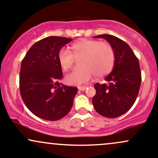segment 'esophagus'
Instances as JSON below:
<instances>
[{"instance_id": "obj_1", "label": "esophagus", "mask_w": 158, "mask_h": 158, "mask_svg": "<svg viewBox=\"0 0 158 158\" xmlns=\"http://www.w3.org/2000/svg\"><path fill=\"white\" fill-rule=\"evenodd\" d=\"M87 88V86H79L78 89L81 91H84Z\"/></svg>"}]
</instances>
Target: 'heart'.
<instances>
[{
  "instance_id": "obj_1",
  "label": "heart",
  "mask_w": 158,
  "mask_h": 158,
  "mask_svg": "<svg viewBox=\"0 0 158 158\" xmlns=\"http://www.w3.org/2000/svg\"><path fill=\"white\" fill-rule=\"evenodd\" d=\"M72 52L62 49L58 53L61 68L68 71L72 67L74 58H81L80 68L74 69L65 76V81L70 85L81 86L89 82L96 74L103 77L112 70L115 61L114 50L111 44L96 40H79L72 46Z\"/></svg>"
}]
</instances>
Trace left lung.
<instances>
[{"label":"left lung","mask_w":158,"mask_h":158,"mask_svg":"<svg viewBox=\"0 0 158 158\" xmlns=\"http://www.w3.org/2000/svg\"><path fill=\"white\" fill-rule=\"evenodd\" d=\"M104 38L114 50L115 61L112 72L106 77L108 85H94L93 98L95 110L102 116L118 118L128 111L135 102L142 81L138 58L126 42L111 35L93 37Z\"/></svg>","instance_id":"left-lung-1"}]
</instances>
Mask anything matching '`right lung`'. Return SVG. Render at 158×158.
<instances>
[{
    "mask_svg": "<svg viewBox=\"0 0 158 158\" xmlns=\"http://www.w3.org/2000/svg\"><path fill=\"white\" fill-rule=\"evenodd\" d=\"M72 39L50 36L36 42L21 63L19 89L31 113L47 120H57L70 111L77 88L59 84L62 77L58 53Z\"/></svg>",
    "mask_w": 158,
    "mask_h": 158,
    "instance_id": "right-lung-1",
    "label": "right lung"
}]
</instances>
